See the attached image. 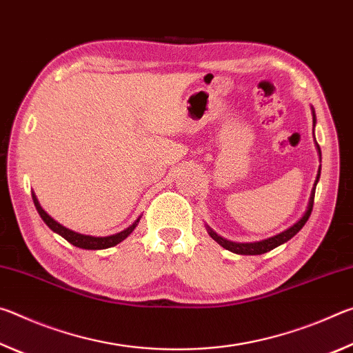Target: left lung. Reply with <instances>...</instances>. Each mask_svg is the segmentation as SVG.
Listing matches in <instances>:
<instances>
[{
    "mask_svg": "<svg viewBox=\"0 0 353 353\" xmlns=\"http://www.w3.org/2000/svg\"><path fill=\"white\" fill-rule=\"evenodd\" d=\"M316 123V117H314V112H313V126ZM316 146H318V152H319V157H321V148L318 143H316ZM321 177V168L318 171V176H316V181H314V187L312 190V194H310V201H308V207L305 213H303V216L297 221L296 224H292L290 229L283 230L282 234H279L276 236H271L268 238V240H261V241H256V243H234V241H229L225 240V238L219 236L216 232H213L210 227L207 225V230H208V235H210L214 241H216L218 244H221L224 249L230 250V252H235V254H240V255H261L265 252H270V250H272L274 248L280 246V244H283L286 241H290L292 236H294L299 230L302 229L303 225H305V223L310 218V214H312V210H313V202H314V191H316V185H318V181Z\"/></svg>",
    "mask_w": 353,
    "mask_h": 353,
    "instance_id": "left-lung-1",
    "label": "left lung"
}]
</instances>
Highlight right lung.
Wrapping results in <instances>:
<instances>
[{
	"mask_svg": "<svg viewBox=\"0 0 353 353\" xmlns=\"http://www.w3.org/2000/svg\"><path fill=\"white\" fill-rule=\"evenodd\" d=\"M32 201H34V205L37 208V212L40 214V218L45 221V224L50 227L52 232H56L61 236H63L65 240L68 243L73 244L76 248H81V249H88V250H98V249H107V248H112V246H117L118 243H121L123 240H126V238L132 234L134 229L139 224V221L141 216H139L135 219V223L132 225H129L128 229H124L123 232H119V234L115 235H110V236H90V235H82V234H77V232H73L67 229V227H63L62 224H59L57 221L52 219L50 214H48L43 208L40 207L39 201H37V196L32 193Z\"/></svg>",
	"mask_w": 353,
	"mask_h": 353,
	"instance_id": "obj_1",
	"label": "right lung"
}]
</instances>
